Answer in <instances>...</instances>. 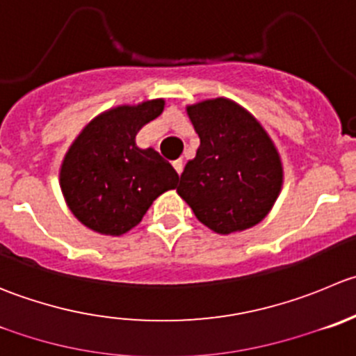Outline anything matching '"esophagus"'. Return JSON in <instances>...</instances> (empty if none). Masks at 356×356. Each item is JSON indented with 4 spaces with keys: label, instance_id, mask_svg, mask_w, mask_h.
Masks as SVG:
<instances>
[{
    "label": "esophagus",
    "instance_id": "1",
    "mask_svg": "<svg viewBox=\"0 0 356 356\" xmlns=\"http://www.w3.org/2000/svg\"><path fill=\"white\" fill-rule=\"evenodd\" d=\"M174 168H175V172H177V174L181 175L182 170H184V161H182V160L174 161Z\"/></svg>",
    "mask_w": 356,
    "mask_h": 356
}]
</instances>
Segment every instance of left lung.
<instances>
[{
  "label": "left lung",
  "instance_id": "1",
  "mask_svg": "<svg viewBox=\"0 0 356 356\" xmlns=\"http://www.w3.org/2000/svg\"><path fill=\"white\" fill-rule=\"evenodd\" d=\"M200 137L177 193L196 219L219 234L243 231L273 209L284 167L273 140L245 108L217 97L186 108Z\"/></svg>",
  "mask_w": 356,
  "mask_h": 356
}]
</instances>
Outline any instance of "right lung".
<instances>
[{"mask_svg":"<svg viewBox=\"0 0 356 356\" xmlns=\"http://www.w3.org/2000/svg\"><path fill=\"white\" fill-rule=\"evenodd\" d=\"M163 99L118 106L81 130L65 153L60 189L76 219L92 231L120 236L143 220L151 203L177 188L179 175L136 136L163 113Z\"/></svg>","mask_w":356,"mask_h":356,"instance_id":"obj_1","label":"right lung"}]
</instances>
